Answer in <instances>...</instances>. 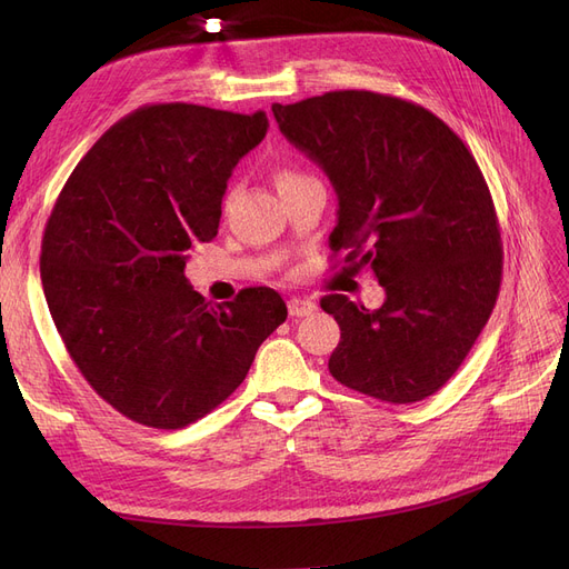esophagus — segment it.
<instances>
[{"label": "esophagus", "mask_w": 569, "mask_h": 569, "mask_svg": "<svg viewBox=\"0 0 569 569\" xmlns=\"http://www.w3.org/2000/svg\"><path fill=\"white\" fill-rule=\"evenodd\" d=\"M287 308H289L291 318H303V316H311L318 308V303L313 299H297L295 297V299H289Z\"/></svg>", "instance_id": "obj_1"}]
</instances>
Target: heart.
<instances>
[{
	"mask_svg": "<svg viewBox=\"0 0 569 569\" xmlns=\"http://www.w3.org/2000/svg\"><path fill=\"white\" fill-rule=\"evenodd\" d=\"M272 178H274V184H278L280 192H284V189L295 187V184H299L303 180H308L306 173H301L299 168H291V166H278V168H274Z\"/></svg>",
	"mask_w": 569,
	"mask_h": 569,
	"instance_id": "heart-1",
	"label": "heart"
}]
</instances>
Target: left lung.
Wrapping results in <instances>:
<instances>
[{
    "mask_svg": "<svg viewBox=\"0 0 569 569\" xmlns=\"http://www.w3.org/2000/svg\"><path fill=\"white\" fill-rule=\"evenodd\" d=\"M272 113L339 197L332 253L387 291L377 311L320 299L341 330L327 368L377 401L427 399L470 353L501 289V228L475 157L432 111L391 94L325 92Z\"/></svg>",
    "mask_w": 569,
    "mask_h": 569,
    "instance_id": "8db88e82",
    "label": "left lung"
}]
</instances>
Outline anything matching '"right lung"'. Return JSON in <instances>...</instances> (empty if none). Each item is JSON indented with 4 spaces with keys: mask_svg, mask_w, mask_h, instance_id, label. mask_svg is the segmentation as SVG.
<instances>
[{
    "mask_svg": "<svg viewBox=\"0 0 569 569\" xmlns=\"http://www.w3.org/2000/svg\"><path fill=\"white\" fill-rule=\"evenodd\" d=\"M268 132L263 111L147 104L84 153L51 209L40 274L51 320L88 385L120 416L182 429L244 382L287 320L270 287L206 301L184 263L218 234L237 161Z\"/></svg>",
    "mask_w": 569,
    "mask_h": 569,
    "instance_id": "obj_1",
    "label": "right lung"
}]
</instances>
